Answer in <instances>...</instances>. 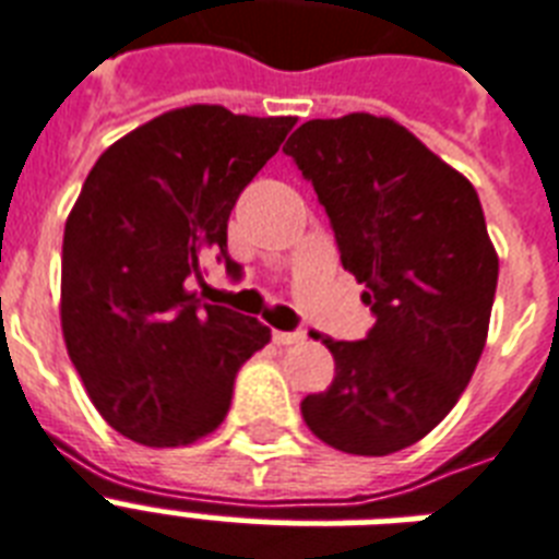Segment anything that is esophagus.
Here are the masks:
<instances>
[{"mask_svg": "<svg viewBox=\"0 0 559 559\" xmlns=\"http://www.w3.org/2000/svg\"><path fill=\"white\" fill-rule=\"evenodd\" d=\"M272 340L278 342V345H298V342L307 340L305 331H275L272 333Z\"/></svg>", "mask_w": 559, "mask_h": 559, "instance_id": "obj_1", "label": "esophagus"}]
</instances>
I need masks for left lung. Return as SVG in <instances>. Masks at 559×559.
I'll return each instance as SVG.
<instances>
[{
    "mask_svg": "<svg viewBox=\"0 0 559 559\" xmlns=\"http://www.w3.org/2000/svg\"><path fill=\"white\" fill-rule=\"evenodd\" d=\"M284 153L328 211L342 266L366 284V340H324L336 373L301 400L316 438L389 455L459 403L485 350L499 258L476 188L391 118H316Z\"/></svg>",
    "mask_w": 559,
    "mask_h": 559,
    "instance_id": "1",
    "label": "left lung"
}]
</instances>
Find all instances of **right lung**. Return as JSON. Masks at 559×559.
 I'll return each instance as SVG.
<instances>
[{
  "label": "right lung",
  "mask_w": 559,
  "mask_h": 559,
  "mask_svg": "<svg viewBox=\"0 0 559 559\" xmlns=\"http://www.w3.org/2000/svg\"><path fill=\"white\" fill-rule=\"evenodd\" d=\"M296 118L193 104L100 153L66 219L60 322L86 394L116 432L186 447L214 432L270 328L202 305V254L231 266L228 214Z\"/></svg>",
  "instance_id": "right-lung-1"
}]
</instances>
